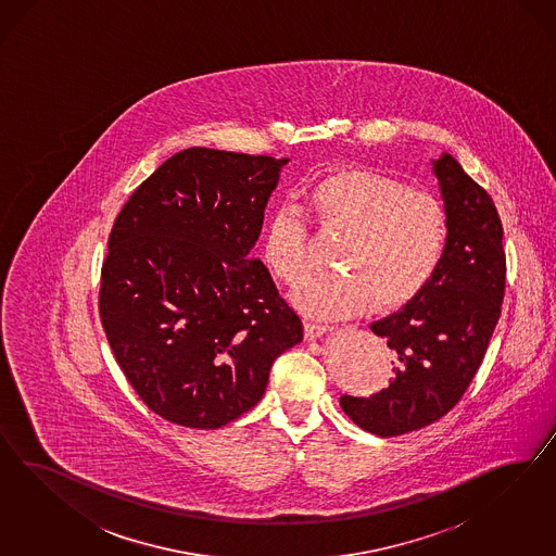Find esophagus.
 <instances>
[{"label": "esophagus", "instance_id": "34e87169", "mask_svg": "<svg viewBox=\"0 0 556 556\" xmlns=\"http://www.w3.org/2000/svg\"><path fill=\"white\" fill-rule=\"evenodd\" d=\"M330 330H334L332 326H328V324H318V321H305V337L309 338V340H314V338H320L321 334H326V332H330Z\"/></svg>", "mask_w": 556, "mask_h": 556}]
</instances>
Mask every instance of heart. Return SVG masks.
Instances as JSON below:
<instances>
[{
  "mask_svg": "<svg viewBox=\"0 0 556 556\" xmlns=\"http://www.w3.org/2000/svg\"><path fill=\"white\" fill-rule=\"evenodd\" d=\"M324 230L344 235L340 273L312 279L293 303L316 320H344L416 300L432 281L448 247V218L434 195L412 191L370 168H342L307 193ZM263 261L273 277L300 287L312 270L302 212L283 203L263 235Z\"/></svg>",
  "mask_w": 556,
  "mask_h": 556,
  "instance_id": "obj_1",
  "label": "heart"
}]
</instances>
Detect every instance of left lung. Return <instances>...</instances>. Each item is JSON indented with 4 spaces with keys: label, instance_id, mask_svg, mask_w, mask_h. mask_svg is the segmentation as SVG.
Here are the masks:
<instances>
[{
    "label": "left lung",
    "instance_id": "1",
    "mask_svg": "<svg viewBox=\"0 0 556 556\" xmlns=\"http://www.w3.org/2000/svg\"><path fill=\"white\" fill-rule=\"evenodd\" d=\"M448 218V247L416 300L370 330L393 353L388 388L342 395L351 420L377 437H400L440 420L469 388L502 314L504 228L488 191L448 152L432 161Z\"/></svg>",
    "mask_w": 556,
    "mask_h": 556
}]
</instances>
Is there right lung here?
<instances>
[{
	"mask_svg": "<svg viewBox=\"0 0 556 556\" xmlns=\"http://www.w3.org/2000/svg\"><path fill=\"white\" fill-rule=\"evenodd\" d=\"M289 159L193 147L122 207L101 267L100 316L140 400L216 430L263 397L275 358L303 340L251 251Z\"/></svg>",
	"mask_w": 556,
	"mask_h": 556,
	"instance_id": "right-lung-1",
	"label": "right lung"
}]
</instances>
